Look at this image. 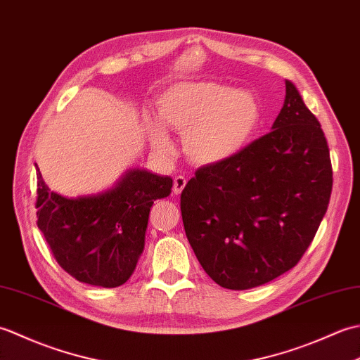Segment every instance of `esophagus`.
<instances>
[{"label": "esophagus", "mask_w": 360, "mask_h": 360, "mask_svg": "<svg viewBox=\"0 0 360 360\" xmlns=\"http://www.w3.org/2000/svg\"><path fill=\"white\" fill-rule=\"evenodd\" d=\"M187 184V179L184 178V176H176L174 181H173V192L174 195H181L182 190H184Z\"/></svg>", "instance_id": "obj_1"}]
</instances>
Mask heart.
Here are the masks:
<instances>
[{
  "label": "heart",
  "mask_w": 360,
  "mask_h": 360,
  "mask_svg": "<svg viewBox=\"0 0 360 360\" xmlns=\"http://www.w3.org/2000/svg\"><path fill=\"white\" fill-rule=\"evenodd\" d=\"M156 116L165 128L184 134L186 156L198 165H215L235 156L258 124L254 96L212 82H181L156 98ZM153 147L172 155L173 145L158 122L147 119Z\"/></svg>",
  "instance_id": "b5f03b06"
}]
</instances>
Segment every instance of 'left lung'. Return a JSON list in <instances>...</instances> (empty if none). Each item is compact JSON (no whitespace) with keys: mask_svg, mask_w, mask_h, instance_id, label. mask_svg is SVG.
<instances>
[{"mask_svg":"<svg viewBox=\"0 0 360 360\" xmlns=\"http://www.w3.org/2000/svg\"><path fill=\"white\" fill-rule=\"evenodd\" d=\"M333 190L330 148L294 83L272 131L223 162L198 168L181 215L198 262L219 286H262L300 262Z\"/></svg>","mask_w":360,"mask_h":360,"instance_id":"obj_1","label":"left lung"}]
</instances>
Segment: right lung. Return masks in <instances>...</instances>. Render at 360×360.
<instances>
[{"mask_svg": "<svg viewBox=\"0 0 360 360\" xmlns=\"http://www.w3.org/2000/svg\"><path fill=\"white\" fill-rule=\"evenodd\" d=\"M172 187L170 176L133 168L103 193L65 198L51 192L37 168V226L71 277L117 288L136 269L153 202Z\"/></svg>", "mask_w": 360, "mask_h": 360, "instance_id": "add662e5", "label": "right lung"}]
</instances>
